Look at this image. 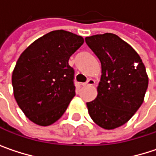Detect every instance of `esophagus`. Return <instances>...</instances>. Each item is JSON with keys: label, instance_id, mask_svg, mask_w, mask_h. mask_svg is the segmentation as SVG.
<instances>
[{"label": "esophagus", "instance_id": "1", "mask_svg": "<svg viewBox=\"0 0 156 156\" xmlns=\"http://www.w3.org/2000/svg\"><path fill=\"white\" fill-rule=\"evenodd\" d=\"M95 83H96V81L94 79L89 78V79H87V81L84 85H86V86H93V85H95Z\"/></svg>", "mask_w": 156, "mask_h": 156}]
</instances>
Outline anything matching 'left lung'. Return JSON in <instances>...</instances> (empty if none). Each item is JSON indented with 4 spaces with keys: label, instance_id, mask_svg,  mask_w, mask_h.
Here are the masks:
<instances>
[{
    "label": "left lung",
    "instance_id": "left-lung-1",
    "mask_svg": "<svg viewBox=\"0 0 156 156\" xmlns=\"http://www.w3.org/2000/svg\"><path fill=\"white\" fill-rule=\"evenodd\" d=\"M101 63L98 97L87 102L92 120L104 129L126 124L138 110L148 87L145 67L137 52L113 33L85 39Z\"/></svg>",
    "mask_w": 156,
    "mask_h": 156
}]
</instances>
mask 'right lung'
Instances as JSON below:
<instances>
[{"instance_id": "1", "label": "right lung", "mask_w": 156, "mask_h": 156, "mask_svg": "<svg viewBox=\"0 0 156 156\" xmlns=\"http://www.w3.org/2000/svg\"><path fill=\"white\" fill-rule=\"evenodd\" d=\"M84 39L63 30L35 41L20 56L12 73L17 104L33 123L47 126L58 120L75 97L70 56Z\"/></svg>"}]
</instances>
